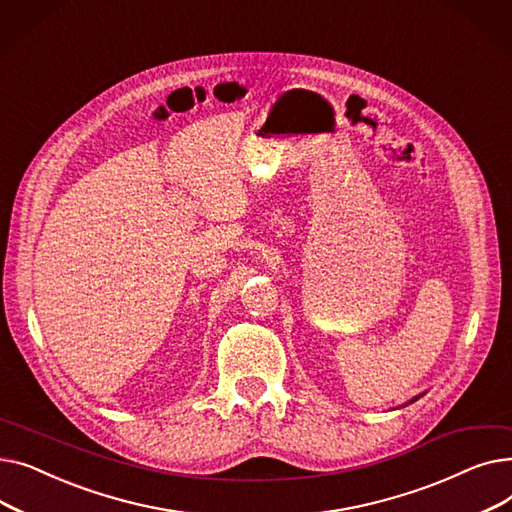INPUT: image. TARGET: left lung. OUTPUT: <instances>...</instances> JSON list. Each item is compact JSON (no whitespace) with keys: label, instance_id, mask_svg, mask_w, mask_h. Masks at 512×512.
<instances>
[{"label":"left lung","instance_id":"8db88e82","mask_svg":"<svg viewBox=\"0 0 512 512\" xmlns=\"http://www.w3.org/2000/svg\"><path fill=\"white\" fill-rule=\"evenodd\" d=\"M415 400H417V398H413V400H411V402H415Z\"/></svg>","mask_w":512,"mask_h":512}]
</instances>
